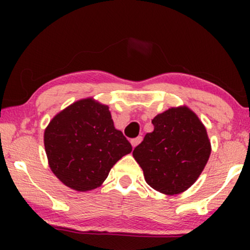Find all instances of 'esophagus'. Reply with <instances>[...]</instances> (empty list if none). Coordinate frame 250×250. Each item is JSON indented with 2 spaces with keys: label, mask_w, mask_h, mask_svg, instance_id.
I'll return each mask as SVG.
<instances>
[{
  "label": "esophagus",
  "mask_w": 250,
  "mask_h": 250,
  "mask_svg": "<svg viewBox=\"0 0 250 250\" xmlns=\"http://www.w3.org/2000/svg\"><path fill=\"white\" fill-rule=\"evenodd\" d=\"M141 141H142V136H137V137H135V139L131 140L130 143H131V146H133V148H135Z\"/></svg>",
  "instance_id": "34e87169"
}]
</instances>
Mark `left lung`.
Instances as JSON below:
<instances>
[{
	"instance_id": "obj_1",
	"label": "left lung",
	"mask_w": 250,
	"mask_h": 250,
	"mask_svg": "<svg viewBox=\"0 0 250 250\" xmlns=\"http://www.w3.org/2000/svg\"><path fill=\"white\" fill-rule=\"evenodd\" d=\"M151 123L154 130L134 149L135 161L155 190L183 193L196 182L210 156L207 129L187 105L170 107Z\"/></svg>"
}]
</instances>
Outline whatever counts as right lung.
Masks as SVG:
<instances>
[{
	"label": "right lung",
	"mask_w": 250,
	"mask_h": 250,
	"mask_svg": "<svg viewBox=\"0 0 250 250\" xmlns=\"http://www.w3.org/2000/svg\"><path fill=\"white\" fill-rule=\"evenodd\" d=\"M43 142L51 171L76 191L102 186L114 165L131 151L108 105L94 97L77 100L59 111L44 129Z\"/></svg>",
	"instance_id": "right-lung-1"
}]
</instances>
